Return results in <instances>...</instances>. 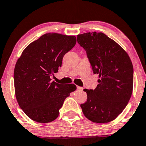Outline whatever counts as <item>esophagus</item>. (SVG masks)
<instances>
[{"instance_id": "34e87169", "label": "esophagus", "mask_w": 146, "mask_h": 146, "mask_svg": "<svg viewBox=\"0 0 146 146\" xmlns=\"http://www.w3.org/2000/svg\"><path fill=\"white\" fill-rule=\"evenodd\" d=\"M77 89L79 90H83V87H80V86H77Z\"/></svg>"}]
</instances>
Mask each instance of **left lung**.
Instances as JSON below:
<instances>
[{
	"mask_svg": "<svg viewBox=\"0 0 146 146\" xmlns=\"http://www.w3.org/2000/svg\"><path fill=\"white\" fill-rule=\"evenodd\" d=\"M93 73L99 75L94 90L84 89L87 101L80 106L84 115L96 123L115 120L126 108L133 88V66L127 52L102 33L78 35Z\"/></svg>",
	"mask_w": 146,
	"mask_h": 146,
	"instance_id": "1",
	"label": "left lung"
}]
</instances>
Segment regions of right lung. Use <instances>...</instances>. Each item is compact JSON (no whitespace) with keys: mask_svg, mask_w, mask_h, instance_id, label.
<instances>
[{"mask_svg":"<svg viewBox=\"0 0 146 146\" xmlns=\"http://www.w3.org/2000/svg\"><path fill=\"white\" fill-rule=\"evenodd\" d=\"M75 43V36L47 33L30 43L17 59L14 68L15 97L33 121L48 123L56 120L64 100L76 90L75 84H59L50 78Z\"/></svg>","mask_w":146,"mask_h":146,"instance_id":"1","label":"right lung"}]
</instances>
